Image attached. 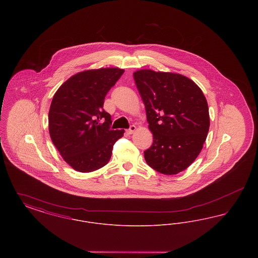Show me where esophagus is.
<instances>
[{
    "mask_svg": "<svg viewBox=\"0 0 258 258\" xmlns=\"http://www.w3.org/2000/svg\"><path fill=\"white\" fill-rule=\"evenodd\" d=\"M135 131H136V126L135 125H132L128 130H126V134L127 135H133Z\"/></svg>",
    "mask_w": 258,
    "mask_h": 258,
    "instance_id": "obj_1",
    "label": "esophagus"
}]
</instances>
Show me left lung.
I'll return each mask as SVG.
<instances>
[{"mask_svg":"<svg viewBox=\"0 0 258 258\" xmlns=\"http://www.w3.org/2000/svg\"><path fill=\"white\" fill-rule=\"evenodd\" d=\"M144 102L153 144L144 152L149 166L164 175L186 169L207 138L210 116L201 89L182 74L143 69L134 73Z\"/></svg>","mask_w":258,"mask_h":258,"instance_id":"8db88e82","label":"left lung"}]
</instances>
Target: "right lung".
Returning a JSON list of instances; mask_svg holds the SVG:
<instances>
[{"mask_svg": "<svg viewBox=\"0 0 258 258\" xmlns=\"http://www.w3.org/2000/svg\"><path fill=\"white\" fill-rule=\"evenodd\" d=\"M123 69L87 70L70 77L55 93L48 114L51 140L74 170L88 173L108 163L123 130L110 128L104 98L123 74Z\"/></svg>", "mask_w": 258, "mask_h": 258, "instance_id": "obj_1", "label": "right lung"}]
</instances>
